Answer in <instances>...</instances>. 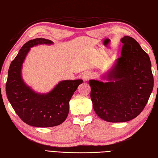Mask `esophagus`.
Segmentation results:
<instances>
[{
  "label": "esophagus",
  "instance_id": "34e87169",
  "mask_svg": "<svg viewBox=\"0 0 158 158\" xmlns=\"http://www.w3.org/2000/svg\"><path fill=\"white\" fill-rule=\"evenodd\" d=\"M92 78V74L91 72H85V73H83L82 75V79L85 80V81H86V80H88L89 79H91Z\"/></svg>",
  "mask_w": 158,
  "mask_h": 158
}]
</instances>
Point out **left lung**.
<instances>
[{
  "instance_id": "1",
  "label": "left lung",
  "mask_w": 158,
  "mask_h": 158,
  "mask_svg": "<svg viewBox=\"0 0 158 158\" xmlns=\"http://www.w3.org/2000/svg\"><path fill=\"white\" fill-rule=\"evenodd\" d=\"M121 41V56L108 74L110 82H89L93 109L102 119L111 123L128 121L139 115L153 88L149 55L132 37L125 36Z\"/></svg>"
}]
</instances>
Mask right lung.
I'll return each mask as SVG.
<instances>
[{
  "label": "right lung",
  "instance_id": "1",
  "mask_svg": "<svg viewBox=\"0 0 158 158\" xmlns=\"http://www.w3.org/2000/svg\"><path fill=\"white\" fill-rule=\"evenodd\" d=\"M53 42L44 38H37L24 44L12 60L8 71L6 94L13 108L25 123L31 126H56L65 121L69 113V100L81 79L60 81L47 94H38L25 85L21 76L22 63L30 48L38 44Z\"/></svg>",
  "mask_w": 158,
  "mask_h": 158
}]
</instances>
